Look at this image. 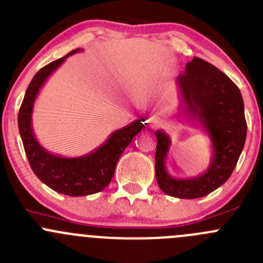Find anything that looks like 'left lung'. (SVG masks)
I'll list each match as a JSON object with an SVG mask.
<instances>
[{"instance_id":"obj_1","label":"left lung","mask_w":263,"mask_h":263,"mask_svg":"<svg viewBox=\"0 0 263 263\" xmlns=\"http://www.w3.org/2000/svg\"><path fill=\"white\" fill-rule=\"evenodd\" d=\"M180 88L181 114L199 122L210 136L212 159L198 177L175 178L165 170L171 139L163 129L155 131V177L160 190L181 199L208 195L229 180L247 137L244 103L238 86L215 65L200 58L186 64L176 80Z\"/></svg>"}]
</instances>
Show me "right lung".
<instances>
[{
  "label": "right lung",
  "mask_w": 263,
  "mask_h": 263,
  "mask_svg": "<svg viewBox=\"0 0 263 263\" xmlns=\"http://www.w3.org/2000/svg\"><path fill=\"white\" fill-rule=\"evenodd\" d=\"M82 51H70L40 69L25 91L20 106L17 124L20 137L30 168L43 183L58 193L69 196H86L105 189L113 178L114 170L122 153L131 144L132 139L141 131V119L117 129L101 146L88 154L77 158H64L47 152L35 139L32 127V111L34 100L47 78L60 67L68 56Z\"/></svg>",
  "instance_id": "obj_1"
}]
</instances>
